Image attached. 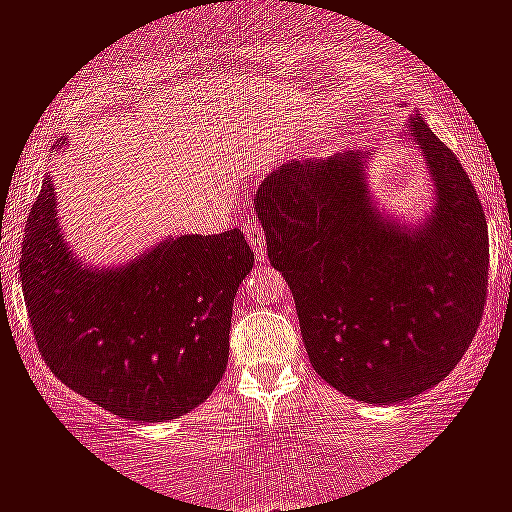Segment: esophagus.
I'll use <instances>...</instances> for the list:
<instances>
[{"mask_svg":"<svg viewBox=\"0 0 512 512\" xmlns=\"http://www.w3.org/2000/svg\"><path fill=\"white\" fill-rule=\"evenodd\" d=\"M244 237L246 242H249L251 249H254V254L258 258L266 256V235H263V227L256 223V220H251V223H244Z\"/></svg>","mask_w":512,"mask_h":512,"instance_id":"1","label":"esophagus"}]
</instances>
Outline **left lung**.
<instances>
[{
	"label": "left lung",
	"mask_w": 512,
	"mask_h": 512,
	"mask_svg": "<svg viewBox=\"0 0 512 512\" xmlns=\"http://www.w3.org/2000/svg\"><path fill=\"white\" fill-rule=\"evenodd\" d=\"M410 140L437 187L425 225L380 216L361 151L285 163L254 194L313 370L351 399L380 406L444 380L487 304L489 235L475 187L420 116L410 118Z\"/></svg>",
	"instance_id": "left-lung-1"
}]
</instances>
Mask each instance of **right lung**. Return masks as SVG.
Masks as SVG:
<instances>
[{
	"label": "right lung",
	"instance_id": "right-lung-1",
	"mask_svg": "<svg viewBox=\"0 0 512 512\" xmlns=\"http://www.w3.org/2000/svg\"><path fill=\"white\" fill-rule=\"evenodd\" d=\"M254 251L244 232L182 235L123 268L75 261L49 175L21 249L25 308L59 380L118 418L163 422L208 399L230 356L232 301Z\"/></svg>",
	"mask_w": 512,
	"mask_h": 512
}]
</instances>
